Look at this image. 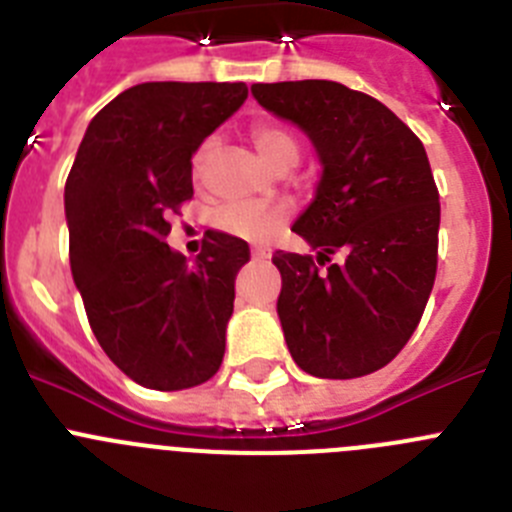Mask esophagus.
I'll use <instances>...</instances> for the list:
<instances>
[{
  "mask_svg": "<svg viewBox=\"0 0 512 512\" xmlns=\"http://www.w3.org/2000/svg\"><path fill=\"white\" fill-rule=\"evenodd\" d=\"M251 259L253 261H266V259H269V251H266V248H253Z\"/></svg>",
  "mask_w": 512,
  "mask_h": 512,
  "instance_id": "obj_1",
  "label": "esophagus"
}]
</instances>
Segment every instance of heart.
Here are the masks:
<instances>
[{"label": "heart", "instance_id": "obj_1", "mask_svg": "<svg viewBox=\"0 0 512 512\" xmlns=\"http://www.w3.org/2000/svg\"><path fill=\"white\" fill-rule=\"evenodd\" d=\"M253 146L259 151V156L264 158V164L269 169H284V166H295L297 158H300V143L287 128L282 125H271V122H261L251 130ZM215 143L207 140L202 143L200 151L194 153V174H200L205 169L207 158H210ZM284 220L282 210H271V207L261 205H225L212 215V223L223 233L238 235V238H246V241H264L266 235L274 230V225H279Z\"/></svg>", "mask_w": 512, "mask_h": 512}]
</instances>
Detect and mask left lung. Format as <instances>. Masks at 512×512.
<instances>
[{
  "instance_id": "obj_1",
  "label": "left lung",
  "mask_w": 512,
  "mask_h": 512,
  "mask_svg": "<svg viewBox=\"0 0 512 512\" xmlns=\"http://www.w3.org/2000/svg\"><path fill=\"white\" fill-rule=\"evenodd\" d=\"M271 115L312 140L320 182L292 230L347 261L274 253L279 323L302 372L354 379L390 364L418 328L436 279L441 205L418 135L382 102L338 81L253 84Z\"/></svg>"
}]
</instances>
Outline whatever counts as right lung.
I'll use <instances>...</instances> for the list:
<instances>
[{
    "instance_id": "1",
    "label": "right lung",
    "mask_w": 512,
    "mask_h": 512,
    "mask_svg": "<svg viewBox=\"0 0 512 512\" xmlns=\"http://www.w3.org/2000/svg\"><path fill=\"white\" fill-rule=\"evenodd\" d=\"M248 97L243 81H146L89 122L66 179L74 284L104 354L148 390L207 382L225 354L248 243L207 230L192 266L166 243L192 156Z\"/></svg>"
}]
</instances>
